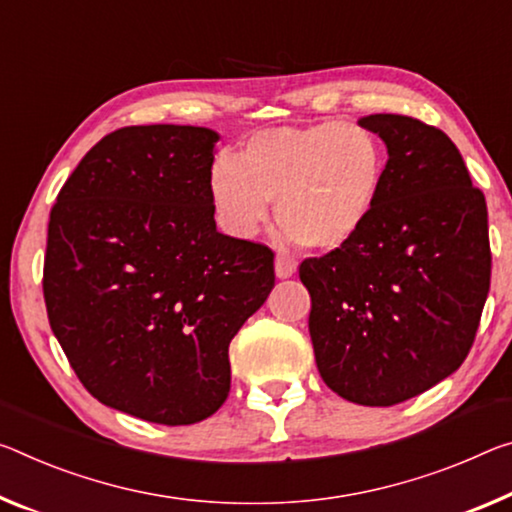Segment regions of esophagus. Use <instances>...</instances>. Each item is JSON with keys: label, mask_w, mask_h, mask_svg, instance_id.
Here are the masks:
<instances>
[{"label": "esophagus", "mask_w": 512, "mask_h": 512, "mask_svg": "<svg viewBox=\"0 0 512 512\" xmlns=\"http://www.w3.org/2000/svg\"><path fill=\"white\" fill-rule=\"evenodd\" d=\"M296 269H298V264L291 257H287V255L275 257V275H278L280 280L291 278V275L296 273Z\"/></svg>", "instance_id": "obj_1"}]
</instances>
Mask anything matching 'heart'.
Returning <instances> with one entry per match:
<instances>
[{
	"label": "heart",
	"mask_w": 512,
	"mask_h": 512,
	"mask_svg": "<svg viewBox=\"0 0 512 512\" xmlns=\"http://www.w3.org/2000/svg\"><path fill=\"white\" fill-rule=\"evenodd\" d=\"M387 150L369 129L323 120L271 127L216 157L207 191L227 234L250 239L275 214L282 237L316 250H339L371 223L387 189Z\"/></svg>",
	"instance_id": "b5f03b06"
}]
</instances>
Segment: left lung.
<instances>
[{
	"instance_id": "8db88e82",
	"label": "left lung",
	"mask_w": 512,
	"mask_h": 512,
	"mask_svg": "<svg viewBox=\"0 0 512 512\" xmlns=\"http://www.w3.org/2000/svg\"><path fill=\"white\" fill-rule=\"evenodd\" d=\"M358 125L387 145L385 196L358 239L298 273L323 383L387 408L465 362L490 291L488 207L442 129L396 113Z\"/></svg>"
}]
</instances>
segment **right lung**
Here are the masks:
<instances>
[{
	"mask_svg": "<svg viewBox=\"0 0 512 512\" xmlns=\"http://www.w3.org/2000/svg\"><path fill=\"white\" fill-rule=\"evenodd\" d=\"M214 129L123 127L56 196L43 294L54 337L97 401L152 424L212 417L232 337L275 285L273 253L216 230Z\"/></svg>",
	"mask_w": 512,
	"mask_h": 512,
	"instance_id": "add662e5",
	"label": "right lung"
}]
</instances>
